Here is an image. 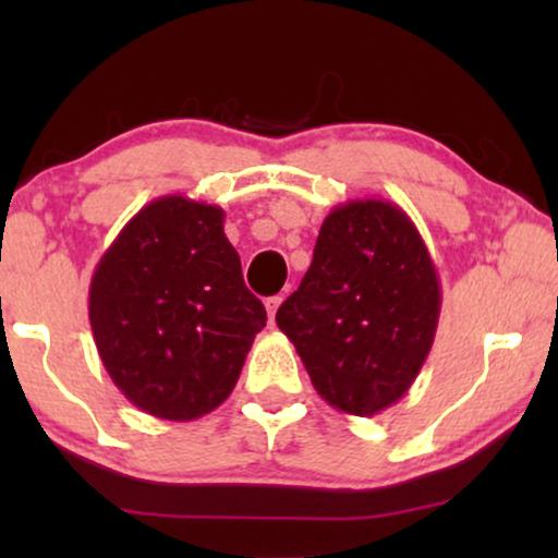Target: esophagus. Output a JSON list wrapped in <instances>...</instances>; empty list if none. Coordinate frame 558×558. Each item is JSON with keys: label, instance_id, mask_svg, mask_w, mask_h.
<instances>
[{"label": "esophagus", "instance_id": "esophagus-1", "mask_svg": "<svg viewBox=\"0 0 558 558\" xmlns=\"http://www.w3.org/2000/svg\"><path fill=\"white\" fill-rule=\"evenodd\" d=\"M279 304H281V296H269V300H266V315H269V325H274V315H277Z\"/></svg>", "mask_w": 558, "mask_h": 558}]
</instances>
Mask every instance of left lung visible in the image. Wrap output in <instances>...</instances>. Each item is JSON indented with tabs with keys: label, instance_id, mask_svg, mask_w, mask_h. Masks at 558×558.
Instances as JSON below:
<instances>
[{
	"label": "left lung",
	"instance_id": "left-lung-1",
	"mask_svg": "<svg viewBox=\"0 0 558 558\" xmlns=\"http://www.w3.org/2000/svg\"><path fill=\"white\" fill-rule=\"evenodd\" d=\"M439 307V277L416 226L399 205L365 197L323 220L310 269L277 325L330 407L373 416L414 384Z\"/></svg>",
	"mask_w": 558,
	"mask_h": 558
}]
</instances>
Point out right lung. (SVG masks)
Segmentation results:
<instances>
[{
  "label": "right lung",
  "mask_w": 558,
  "mask_h": 558,
  "mask_svg": "<svg viewBox=\"0 0 558 558\" xmlns=\"http://www.w3.org/2000/svg\"><path fill=\"white\" fill-rule=\"evenodd\" d=\"M218 205L165 195L106 248L88 289L104 368L136 409L193 422L231 396L266 310Z\"/></svg>",
  "instance_id": "right-lung-1"
}]
</instances>
